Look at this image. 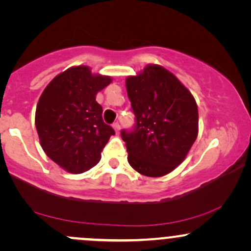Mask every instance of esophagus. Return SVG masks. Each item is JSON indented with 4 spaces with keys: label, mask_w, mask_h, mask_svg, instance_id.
I'll return each mask as SVG.
<instances>
[{
    "label": "esophagus",
    "mask_w": 251,
    "mask_h": 251,
    "mask_svg": "<svg viewBox=\"0 0 251 251\" xmlns=\"http://www.w3.org/2000/svg\"><path fill=\"white\" fill-rule=\"evenodd\" d=\"M113 128H114V131L117 132V133H119V131H120V125H119V123H114V124H113Z\"/></svg>",
    "instance_id": "obj_1"
}]
</instances>
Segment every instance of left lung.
<instances>
[{"label":"left lung","instance_id":"1","mask_svg":"<svg viewBox=\"0 0 251 251\" xmlns=\"http://www.w3.org/2000/svg\"><path fill=\"white\" fill-rule=\"evenodd\" d=\"M126 89L135 116L134 128L122 131L129 165L148 177L170 174L185 159L198 135L194 96L159 65H148L127 76Z\"/></svg>","mask_w":251,"mask_h":251}]
</instances>
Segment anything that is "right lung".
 <instances>
[{"label":"right lung","mask_w":251,"mask_h":251,"mask_svg":"<svg viewBox=\"0 0 251 251\" xmlns=\"http://www.w3.org/2000/svg\"><path fill=\"white\" fill-rule=\"evenodd\" d=\"M112 82L75 66L54 77L42 92L35 126L45 153L71 174H82L101 159V151L114 129L102 120L98 92Z\"/></svg>","instance_id":"obj_1"}]
</instances>
